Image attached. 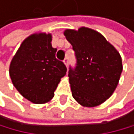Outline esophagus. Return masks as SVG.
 Wrapping results in <instances>:
<instances>
[{
  "label": "esophagus",
  "instance_id": "1",
  "mask_svg": "<svg viewBox=\"0 0 134 134\" xmlns=\"http://www.w3.org/2000/svg\"><path fill=\"white\" fill-rule=\"evenodd\" d=\"M64 63L65 64V65H66L67 68H68V64H69V58H68V57H66V58L64 59Z\"/></svg>",
  "mask_w": 134,
  "mask_h": 134
}]
</instances>
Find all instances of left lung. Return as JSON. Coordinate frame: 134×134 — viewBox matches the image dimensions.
Wrapping results in <instances>:
<instances>
[{
	"mask_svg": "<svg viewBox=\"0 0 134 134\" xmlns=\"http://www.w3.org/2000/svg\"><path fill=\"white\" fill-rule=\"evenodd\" d=\"M64 34L76 59L75 67L70 66L68 74L73 97L87 107L103 103L113 93L122 71L119 53L102 34L90 28L67 29Z\"/></svg>",
	"mask_w": 134,
	"mask_h": 134,
	"instance_id": "left-lung-1",
	"label": "left lung"
}]
</instances>
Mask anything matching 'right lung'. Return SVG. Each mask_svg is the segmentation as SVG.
Returning <instances> with one entry per match:
<instances>
[{
	"label": "right lung",
	"mask_w": 134,
	"mask_h": 134,
	"mask_svg": "<svg viewBox=\"0 0 134 134\" xmlns=\"http://www.w3.org/2000/svg\"><path fill=\"white\" fill-rule=\"evenodd\" d=\"M52 36L32 34L25 39L10 64L12 84L20 94L33 103L48 102L54 97L60 79L67 68L57 59V48L51 44Z\"/></svg>",
	"instance_id": "1"
}]
</instances>
